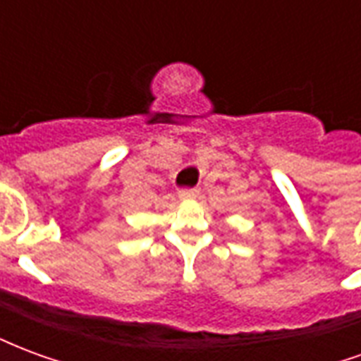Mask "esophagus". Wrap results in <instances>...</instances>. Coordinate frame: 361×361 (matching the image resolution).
<instances>
[{"mask_svg": "<svg viewBox=\"0 0 361 361\" xmlns=\"http://www.w3.org/2000/svg\"><path fill=\"white\" fill-rule=\"evenodd\" d=\"M178 195H180L181 201H191L197 197V189H181Z\"/></svg>", "mask_w": 361, "mask_h": 361, "instance_id": "esophagus-1", "label": "esophagus"}]
</instances>
